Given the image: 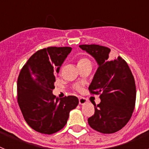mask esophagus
I'll use <instances>...</instances> for the list:
<instances>
[{"instance_id": "esophagus-1", "label": "esophagus", "mask_w": 149, "mask_h": 149, "mask_svg": "<svg viewBox=\"0 0 149 149\" xmlns=\"http://www.w3.org/2000/svg\"><path fill=\"white\" fill-rule=\"evenodd\" d=\"M86 103V99L85 98H84V97H80L79 98V104H85Z\"/></svg>"}]
</instances>
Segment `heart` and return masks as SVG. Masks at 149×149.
Returning a JSON list of instances; mask_svg holds the SVG:
<instances>
[{
  "mask_svg": "<svg viewBox=\"0 0 149 149\" xmlns=\"http://www.w3.org/2000/svg\"><path fill=\"white\" fill-rule=\"evenodd\" d=\"M90 63V61H89L88 59L81 58V60L78 61V65H82V64H84V63ZM76 88H77V89H81V85H77V86H76Z\"/></svg>",
  "mask_w": 149,
  "mask_h": 149,
  "instance_id": "1",
  "label": "heart"
}]
</instances>
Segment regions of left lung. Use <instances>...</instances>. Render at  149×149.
Wrapping results in <instances>:
<instances>
[{
    "label": "left lung",
    "instance_id": "8db88e82",
    "mask_svg": "<svg viewBox=\"0 0 149 149\" xmlns=\"http://www.w3.org/2000/svg\"><path fill=\"white\" fill-rule=\"evenodd\" d=\"M79 47L94 57L98 65L89 86L92 94L100 95L101 102L88 119L89 126L102 134L117 132L131 119L136 101V85L127 63L118 56L111 60L110 49L98 45Z\"/></svg>",
    "mask_w": 149,
    "mask_h": 149
}]
</instances>
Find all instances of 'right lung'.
Listing matches in <instances>:
<instances>
[{
    "label": "right lung",
    "mask_w": 149,
    "mask_h": 149,
    "mask_svg": "<svg viewBox=\"0 0 149 149\" xmlns=\"http://www.w3.org/2000/svg\"><path fill=\"white\" fill-rule=\"evenodd\" d=\"M71 51L70 47L39 50L30 56L18 75V105L27 125L37 132L52 134L61 130L71 110L78 105L76 96L59 98L52 93L56 73Z\"/></svg>",
    "instance_id": "1"
}]
</instances>
